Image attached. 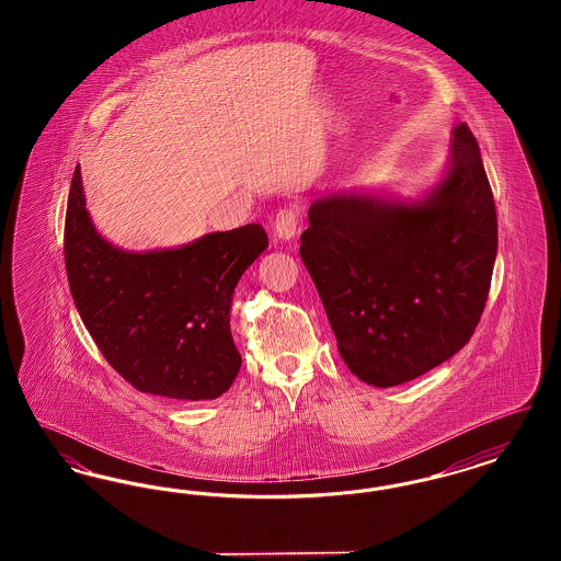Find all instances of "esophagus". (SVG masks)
I'll list each match as a JSON object with an SVG mask.
<instances>
[{
	"label": "esophagus",
	"mask_w": 561,
	"mask_h": 561,
	"mask_svg": "<svg viewBox=\"0 0 561 561\" xmlns=\"http://www.w3.org/2000/svg\"><path fill=\"white\" fill-rule=\"evenodd\" d=\"M298 220H300L298 208H294V206L282 208L277 216H275V222H273L275 236L282 241L293 240V238H296V233H298Z\"/></svg>",
	"instance_id": "34e87169"
}]
</instances>
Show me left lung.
Returning <instances> with one entry per match:
<instances>
[{"mask_svg":"<svg viewBox=\"0 0 561 561\" xmlns=\"http://www.w3.org/2000/svg\"><path fill=\"white\" fill-rule=\"evenodd\" d=\"M499 248L492 188L467 124L419 199L336 191L309 208L300 259L348 370L374 387L419 378L480 323Z\"/></svg>","mask_w":561,"mask_h":561,"instance_id":"1","label":"left lung"}]
</instances>
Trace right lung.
Returning <instances> with one entry per match:
<instances>
[{"label": "right lung", "instance_id": "1", "mask_svg": "<svg viewBox=\"0 0 561 561\" xmlns=\"http://www.w3.org/2000/svg\"><path fill=\"white\" fill-rule=\"evenodd\" d=\"M261 225L179 248L130 252L105 240L85 210L80 165L65 218V267L81 321L134 389L170 400H216L241 355L231 336L233 290L265 250Z\"/></svg>", "mask_w": 561, "mask_h": 561}]
</instances>
